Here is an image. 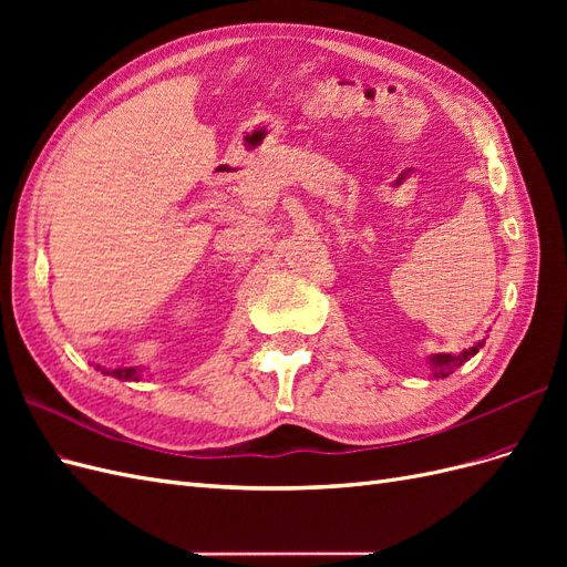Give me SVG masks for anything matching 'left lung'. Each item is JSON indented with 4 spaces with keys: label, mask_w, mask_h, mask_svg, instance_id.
<instances>
[{
    "label": "left lung",
    "mask_w": 567,
    "mask_h": 567,
    "mask_svg": "<svg viewBox=\"0 0 567 567\" xmlns=\"http://www.w3.org/2000/svg\"><path fill=\"white\" fill-rule=\"evenodd\" d=\"M483 342L485 340H480L477 346H473V348H468V350H463V352H458V354H433L431 357V369H433V375L435 379H444V375H450V373H454L463 362H468V359L483 348Z\"/></svg>",
    "instance_id": "1"
}]
</instances>
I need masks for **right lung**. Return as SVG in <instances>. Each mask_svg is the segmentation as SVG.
<instances>
[{"label": "right lung", "instance_id": "add662e5", "mask_svg": "<svg viewBox=\"0 0 567 567\" xmlns=\"http://www.w3.org/2000/svg\"><path fill=\"white\" fill-rule=\"evenodd\" d=\"M111 375H115V379H123V381H136V367H130V369H113V371H106Z\"/></svg>", "mask_w": 567, "mask_h": 567}]
</instances>
